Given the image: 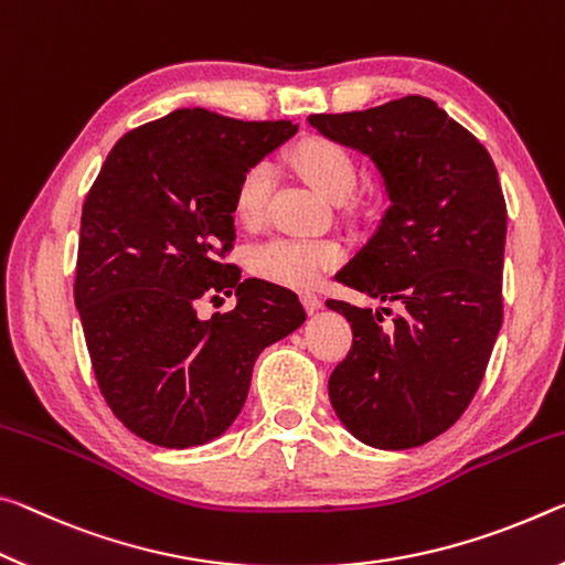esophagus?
<instances>
[{
  "label": "esophagus",
  "mask_w": 565,
  "mask_h": 565,
  "mask_svg": "<svg viewBox=\"0 0 565 565\" xmlns=\"http://www.w3.org/2000/svg\"><path fill=\"white\" fill-rule=\"evenodd\" d=\"M300 302H302V308L308 310V312H316V310L322 308L320 295H316V292H300Z\"/></svg>",
  "instance_id": "obj_1"
}]
</instances>
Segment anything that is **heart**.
Returning <instances> with one entry per match:
<instances>
[{
    "instance_id": "1",
    "label": "heart",
    "mask_w": 565,
    "mask_h": 565,
    "mask_svg": "<svg viewBox=\"0 0 565 565\" xmlns=\"http://www.w3.org/2000/svg\"><path fill=\"white\" fill-rule=\"evenodd\" d=\"M290 162L322 198L343 202L353 195L358 168L353 154L328 137H305L290 150ZM273 192V172L267 162H253L239 174L233 190L237 222L253 227L265 217ZM343 260V247L335 239L273 237L249 249L247 265L257 277L285 288H312L320 277Z\"/></svg>"
}]
</instances>
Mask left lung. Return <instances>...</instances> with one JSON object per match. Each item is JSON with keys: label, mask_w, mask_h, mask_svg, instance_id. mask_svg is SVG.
Returning <instances> with one entry per match:
<instances>
[{"label": "left lung", "mask_w": 565, "mask_h": 565, "mask_svg": "<svg viewBox=\"0 0 565 565\" xmlns=\"http://www.w3.org/2000/svg\"><path fill=\"white\" fill-rule=\"evenodd\" d=\"M330 140L377 164L381 227L335 275L397 316L328 300L353 328L330 403L367 446H423L473 401L503 322L505 200L491 154L436 102L408 95L363 113L310 115Z\"/></svg>", "instance_id": "1"}]
</instances>
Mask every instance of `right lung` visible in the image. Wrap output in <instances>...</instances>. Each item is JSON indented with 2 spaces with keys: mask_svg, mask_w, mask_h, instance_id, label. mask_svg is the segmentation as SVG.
<instances>
[{
  "mask_svg": "<svg viewBox=\"0 0 565 565\" xmlns=\"http://www.w3.org/2000/svg\"><path fill=\"white\" fill-rule=\"evenodd\" d=\"M295 129L184 107L119 137L92 182L74 305L109 411L147 443L190 448L225 433L257 355L305 322L292 290L239 280L225 260L235 182ZM233 289V311L196 318L200 299Z\"/></svg>",
  "mask_w": 565,
  "mask_h": 565,
  "instance_id": "right-lung-1",
  "label": "right lung"
}]
</instances>
